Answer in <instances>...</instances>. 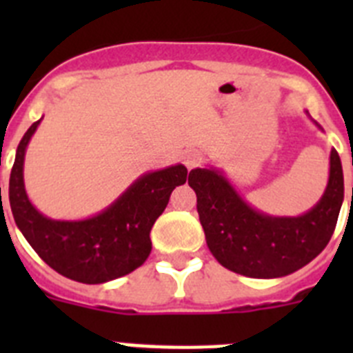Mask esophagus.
<instances>
[{
    "mask_svg": "<svg viewBox=\"0 0 353 353\" xmlns=\"http://www.w3.org/2000/svg\"><path fill=\"white\" fill-rule=\"evenodd\" d=\"M182 161L187 166V170H192V168L198 166L199 161H201V154H199L198 150H185L182 154Z\"/></svg>",
    "mask_w": 353,
    "mask_h": 353,
    "instance_id": "1",
    "label": "esophagus"
}]
</instances>
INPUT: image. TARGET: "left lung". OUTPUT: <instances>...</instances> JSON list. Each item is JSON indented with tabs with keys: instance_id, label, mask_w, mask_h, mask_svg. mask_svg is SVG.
I'll use <instances>...</instances> for the list:
<instances>
[{
	"instance_id": "obj_1",
	"label": "left lung",
	"mask_w": 353,
	"mask_h": 353,
	"mask_svg": "<svg viewBox=\"0 0 353 353\" xmlns=\"http://www.w3.org/2000/svg\"><path fill=\"white\" fill-rule=\"evenodd\" d=\"M314 125L322 129L316 121ZM329 164L325 192L297 217L256 210L217 168L192 170L189 185L198 198L199 223L215 260L232 272L258 279L288 276L314 260L334 233L345 198L341 159L334 148Z\"/></svg>"
}]
</instances>
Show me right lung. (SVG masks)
<instances>
[{
	"instance_id": "right-lung-1",
	"label": "right lung",
	"mask_w": 353,
	"mask_h": 353,
	"mask_svg": "<svg viewBox=\"0 0 353 353\" xmlns=\"http://www.w3.org/2000/svg\"><path fill=\"white\" fill-rule=\"evenodd\" d=\"M42 121H35L17 146L8 199L17 228L46 263L61 276L101 285L127 276L152 251L150 232L176 185L187 180L183 164L141 174L113 203L93 217L56 221L40 214L24 189V155Z\"/></svg>"
}]
</instances>
